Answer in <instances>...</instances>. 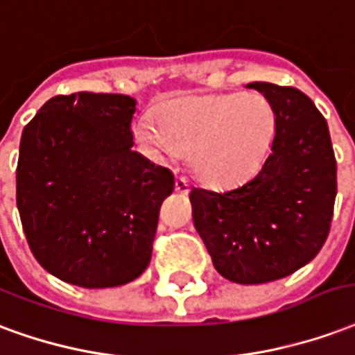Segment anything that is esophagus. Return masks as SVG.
Here are the masks:
<instances>
[{
	"instance_id": "34e87169",
	"label": "esophagus",
	"mask_w": 355,
	"mask_h": 355,
	"mask_svg": "<svg viewBox=\"0 0 355 355\" xmlns=\"http://www.w3.org/2000/svg\"><path fill=\"white\" fill-rule=\"evenodd\" d=\"M189 185H191V183H189L187 178H183V175H178V178H175V191H178V193H187Z\"/></svg>"
}]
</instances>
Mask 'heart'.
Returning <instances> with one entry per match:
<instances>
[{
	"instance_id": "obj_1",
	"label": "heart",
	"mask_w": 355,
	"mask_h": 355,
	"mask_svg": "<svg viewBox=\"0 0 355 355\" xmlns=\"http://www.w3.org/2000/svg\"><path fill=\"white\" fill-rule=\"evenodd\" d=\"M276 132V111L261 94L183 98L164 103L132 126L136 144L157 159L189 155L195 174L227 187L263 164Z\"/></svg>"
}]
</instances>
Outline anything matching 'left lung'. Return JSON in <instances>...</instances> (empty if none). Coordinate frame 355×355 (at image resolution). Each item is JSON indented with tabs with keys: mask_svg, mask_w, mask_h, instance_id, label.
<instances>
[{
	"mask_svg": "<svg viewBox=\"0 0 355 355\" xmlns=\"http://www.w3.org/2000/svg\"><path fill=\"white\" fill-rule=\"evenodd\" d=\"M272 103L270 153L250 180L229 191H191L193 223L223 278L244 286L286 278L314 259L329 234L337 162L329 128L293 87L250 83Z\"/></svg>",
	"mask_w": 355,
	"mask_h": 355,
	"instance_id": "1",
	"label": "left lung"
}]
</instances>
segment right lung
Masks as SVG:
<instances>
[{"label": "right lung", "mask_w": 355, "mask_h": 355, "mask_svg": "<svg viewBox=\"0 0 355 355\" xmlns=\"http://www.w3.org/2000/svg\"><path fill=\"white\" fill-rule=\"evenodd\" d=\"M136 103L124 94L54 96L22 132L18 214L33 257L62 282L124 286L151 261L174 174L132 151Z\"/></svg>", "instance_id": "obj_1"}]
</instances>
